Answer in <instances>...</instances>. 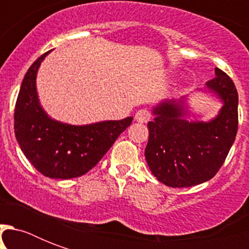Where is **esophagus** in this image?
I'll use <instances>...</instances> for the list:
<instances>
[{
  "instance_id": "obj_1",
  "label": "esophagus",
  "mask_w": 249,
  "mask_h": 249,
  "mask_svg": "<svg viewBox=\"0 0 249 249\" xmlns=\"http://www.w3.org/2000/svg\"><path fill=\"white\" fill-rule=\"evenodd\" d=\"M152 113L150 109L147 108H141L138 112L136 113V120L138 123H147V121L151 120Z\"/></svg>"
}]
</instances>
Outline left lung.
<instances>
[{"label":"left lung","mask_w":249,"mask_h":249,"mask_svg":"<svg viewBox=\"0 0 249 249\" xmlns=\"http://www.w3.org/2000/svg\"><path fill=\"white\" fill-rule=\"evenodd\" d=\"M224 101L220 115L209 123L183 119L182 102H164L148 123L144 156L152 174L169 187H190L216 176L238 132V91L220 68L207 83Z\"/></svg>","instance_id":"left-lung-1"}]
</instances>
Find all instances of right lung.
<instances>
[{"label":"right lung","mask_w":249,"mask_h":249,"mask_svg":"<svg viewBox=\"0 0 249 249\" xmlns=\"http://www.w3.org/2000/svg\"><path fill=\"white\" fill-rule=\"evenodd\" d=\"M48 53L25 73L14 112L15 137L25 158L41 174L68 179L88 173L99 163L133 117L75 126L50 119L36 93V73Z\"/></svg>","instance_id":"obj_1"}]
</instances>
